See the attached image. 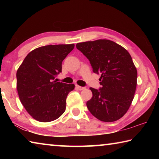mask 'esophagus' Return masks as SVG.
<instances>
[{"mask_svg": "<svg viewBox=\"0 0 159 159\" xmlns=\"http://www.w3.org/2000/svg\"><path fill=\"white\" fill-rule=\"evenodd\" d=\"M76 88H77L78 90H85V87H82V86H80L79 85H76Z\"/></svg>", "mask_w": 159, "mask_h": 159, "instance_id": "1", "label": "esophagus"}]
</instances>
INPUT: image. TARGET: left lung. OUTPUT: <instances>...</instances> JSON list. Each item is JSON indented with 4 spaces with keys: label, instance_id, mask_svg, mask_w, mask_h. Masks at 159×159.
I'll return each instance as SVG.
<instances>
[{
    "label": "left lung",
    "instance_id": "left-lung-1",
    "mask_svg": "<svg viewBox=\"0 0 159 159\" xmlns=\"http://www.w3.org/2000/svg\"><path fill=\"white\" fill-rule=\"evenodd\" d=\"M76 48L100 74L102 87L90 88L93 97L86 105L94 116L104 122L116 121L130 108L137 87L138 71L130 54L121 45L107 39L79 43Z\"/></svg>",
    "mask_w": 159,
    "mask_h": 159
}]
</instances>
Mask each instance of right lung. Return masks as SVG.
Segmentation results:
<instances>
[{
    "instance_id": "add662e5",
    "label": "right lung",
    "mask_w": 159,
    "mask_h": 159,
    "mask_svg": "<svg viewBox=\"0 0 159 159\" xmlns=\"http://www.w3.org/2000/svg\"><path fill=\"white\" fill-rule=\"evenodd\" d=\"M74 44L48 45L31 51L17 71L19 98L29 114L40 122L57 119L66 109L68 94L75 88L54 80Z\"/></svg>"
}]
</instances>
